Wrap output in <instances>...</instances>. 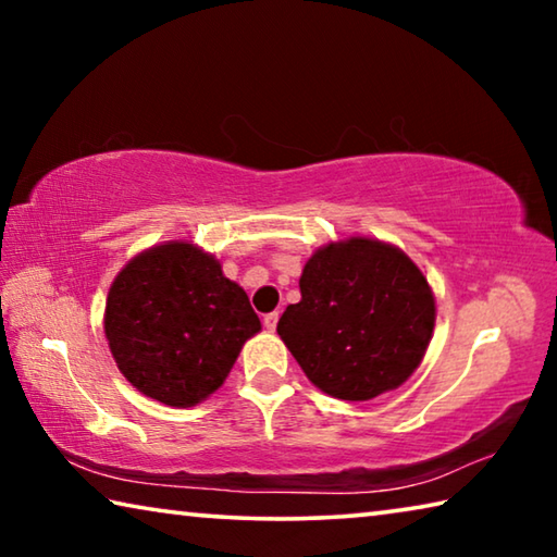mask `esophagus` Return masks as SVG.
Segmentation results:
<instances>
[{
  "label": "esophagus",
  "mask_w": 557,
  "mask_h": 557,
  "mask_svg": "<svg viewBox=\"0 0 557 557\" xmlns=\"http://www.w3.org/2000/svg\"><path fill=\"white\" fill-rule=\"evenodd\" d=\"M277 319H280V314H277V312H270V314L262 317V324H265L268 332H275V326H277Z\"/></svg>",
  "instance_id": "esophagus-1"
}]
</instances>
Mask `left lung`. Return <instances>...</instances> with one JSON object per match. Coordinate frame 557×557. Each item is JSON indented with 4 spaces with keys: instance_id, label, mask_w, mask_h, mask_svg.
I'll return each mask as SVG.
<instances>
[{
    "instance_id": "left-lung-1",
    "label": "left lung",
    "mask_w": 557,
    "mask_h": 557,
    "mask_svg": "<svg viewBox=\"0 0 557 557\" xmlns=\"http://www.w3.org/2000/svg\"><path fill=\"white\" fill-rule=\"evenodd\" d=\"M301 299L277 334L317 388L371 400L418 369L435 326V297L393 245L351 238L319 248L301 270Z\"/></svg>"
}]
</instances>
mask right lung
<instances>
[{
  "label": "right lung",
  "mask_w": 557,
  "mask_h": 557,
  "mask_svg": "<svg viewBox=\"0 0 557 557\" xmlns=\"http://www.w3.org/2000/svg\"><path fill=\"white\" fill-rule=\"evenodd\" d=\"M258 332L243 287L191 243H166L129 260L106 305L117 369L137 391L174 408L209 398Z\"/></svg>",
  "instance_id": "1"
}]
</instances>
